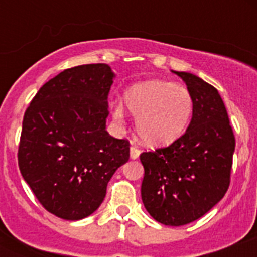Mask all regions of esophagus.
<instances>
[{
    "label": "esophagus",
    "instance_id": "obj_1",
    "mask_svg": "<svg viewBox=\"0 0 257 257\" xmlns=\"http://www.w3.org/2000/svg\"><path fill=\"white\" fill-rule=\"evenodd\" d=\"M140 148L139 147H132L131 148V159H133V160H136V159H139V156H140Z\"/></svg>",
    "mask_w": 257,
    "mask_h": 257
}]
</instances>
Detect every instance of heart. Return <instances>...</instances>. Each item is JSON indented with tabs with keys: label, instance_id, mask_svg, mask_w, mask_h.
<instances>
[{
	"label": "heart",
	"instance_id": "heart-1",
	"mask_svg": "<svg viewBox=\"0 0 257 257\" xmlns=\"http://www.w3.org/2000/svg\"><path fill=\"white\" fill-rule=\"evenodd\" d=\"M126 106L137 117V133L145 144L168 145L187 128L193 112V97L188 88L164 80L131 86L125 93ZM122 109H116L121 117Z\"/></svg>",
	"mask_w": 257,
	"mask_h": 257
}]
</instances>
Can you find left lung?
Wrapping results in <instances>:
<instances>
[{"instance_id": "8db88e82", "label": "left lung", "mask_w": 257, "mask_h": 257, "mask_svg": "<svg viewBox=\"0 0 257 257\" xmlns=\"http://www.w3.org/2000/svg\"><path fill=\"white\" fill-rule=\"evenodd\" d=\"M193 97L189 126L168 147L143 152L141 199L153 219L179 227L200 219L227 193L235 135L215 86L187 72H175Z\"/></svg>"}]
</instances>
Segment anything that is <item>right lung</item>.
Listing matches in <instances>:
<instances>
[{
    "instance_id": "obj_1",
    "label": "right lung",
    "mask_w": 257,
    "mask_h": 257,
    "mask_svg": "<svg viewBox=\"0 0 257 257\" xmlns=\"http://www.w3.org/2000/svg\"><path fill=\"white\" fill-rule=\"evenodd\" d=\"M114 74L105 64L69 68L40 88L26 108L18 167L46 211L80 220L100 207L129 141L105 131Z\"/></svg>"
}]
</instances>
